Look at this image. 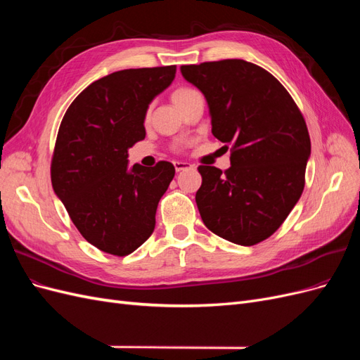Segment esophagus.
<instances>
[{
	"label": "esophagus",
	"mask_w": 360,
	"mask_h": 360,
	"mask_svg": "<svg viewBox=\"0 0 360 360\" xmlns=\"http://www.w3.org/2000/svg\"><path fill=\"white\" fill-rule=\"evenodd\" d=\"M174 167H176V171L180 172V171H186V169H191L192 165L189 162H181V160H177L174 162Z\"/></svg>",
	"instance_id": "obj_1"
}]
</instances>
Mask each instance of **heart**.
<instances>
[{
	"label": "heart",
	"mask_w": 360,
	"mask_h": 360,
	"mask_svg": "<svg viewBox=\"0 0 360 360\" xmlns=\"http://www.w3.org/2000/svg\"><path fill=\"white\" fill-rule=\"evenodd\" d=\"M197 91L195 90H192V89H189V86H179V89H176L172 91V94H171V99H172V102H174V105H176L177 108H180L184 102H186L189 97L192 96V94H195Z\"/></svg>",
	"instance_id": "obj_1"
}]
</instances>
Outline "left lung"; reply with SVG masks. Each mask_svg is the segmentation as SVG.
<instances>
[{"instance_id": "8db88e82", "label": "left lung", "mask_w": 360, "mask_h": 360, "mask_svg": "<svg viewBox=\"0 0 360 360\" xmlns=\"http://www.w3.org/2000/svg\"><path fill=\"white\" fill-rule=\"evenodd\" d=\"M205 96L212 134L231 146L224 172L200 165L195 195L204 225L228 242L252 246L287 219L304 188L311 155L307 123L274 75L245 60L180 68Z\"/></svg>"}]
</instances>
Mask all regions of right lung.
<instances>
[{
    "mask_svg": "<svg viewBox=\"0 0 360 360\" xmlns=\"http://www.w3.org/2000/svg\"><path fill=\"white\" fill-rule=\"evenodd\" d=\"M176 66L126 69L90 84L68 108L51 160L52 188L86 242L115 257L151 236L156 210L176 168H127V148L146 138L148 103Z\"/></svg>",
    "mask_w": 360,
    "mask_h": 360,
    "instance_id": "right-lung-1",
    "label": "right lung"
}]
</instances>
